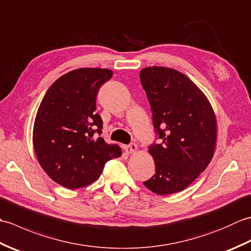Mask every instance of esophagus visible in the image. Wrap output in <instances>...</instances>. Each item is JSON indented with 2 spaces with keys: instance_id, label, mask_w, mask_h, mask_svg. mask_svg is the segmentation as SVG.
Masks as SVG:
<instances>
[{
  "instance_id": "1",
  "label": "esophagus",
  "mask_w": 251,
  "mask_h": 251,
  "mask_svg": "<svg viewBox=\"0 0 251 251\" xmlns=\"http://www.w3.org/2000/svg\"><path fill=\"white\" fill-rule=\"evenodd\" d=\"M125 151L127 154H131V153L138 151V147H137V145H135V143H131V145L125 147Z\"/></svg>"
}]
</instances>
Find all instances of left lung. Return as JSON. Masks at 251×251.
<instances>
[{
	"mask_svg": "<svg viewBox=\"0 0 251 251\" xmlns=\"http://www.w3.org/2000/svg\"><path fill=\"white\" fill-rule=\"evenodd\" d=\"M159 143L149 147L155 175L145 181L158 195L184 190L214 156L217 119L205 94L175 69L148 67L140 71Z\"/></svg>",
	"mask_w": 251,
	"mask_h": 251,
	"instance_id": "1",
	"label": "left lung"
}]
</instances>
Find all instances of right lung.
<instances>
[{"mask_svg":"<svg viewBox=\"0 0 251 251\" xmlns=\"http://www.w3.org/2000/svg\"><path fill=\"white\" fill-rule=\"evenodd\" d=\"M109 69L81 68L52 83L40 104L33 126V148L41 167L56 183L78 189L97 180L104 164L122 155L117 145L99 137L102 120L96 112ZM98 133V135H96Z\"/></svg>","mask_w":251,"mask_h":251,"instance_id":"right-lung-1","label":"right lung"}]
</instances>
